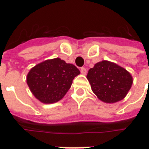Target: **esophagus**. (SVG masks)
I'll return each instance as SVG.
<instances>
[{
    "label": "esophagus",
    "instance_id": "34e87169",
    "mask_svg": "<svg viewBox=\"0 0 149 149\" xmlns=\"http://www.w3.org/2000/svg\"><path fill=\"white\" fill-rule=\"evenodd\" d=\"M81 74H83V75H86V73H87V70H86V68H81Z\"/></svg>",
    "mask_w": 149,
    "mask_h": 149
}]
</instances>
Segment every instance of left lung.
<instances>
[{"mask_svg":"<svg viewBox=\"0 0 149 149\" xmlns=\"http://www.w3.org/2000/svg\"><path fill=\"white\" fill-rule=\"evenodd\" d=\"M87 79L97 98L109 104L123 100L133 82L129 72L109 61L97 63L88 70Z\"/></svg>","mask_w":149,"mask_h":149,"instance_id":"8db88e82","label":"left lung"}]
</instances>
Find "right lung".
Returning <instances> with one entry per match:
<instances>
[{
	"mask_svg": "<svg viewBox=\"0 0 149 149\" xmlns=\"http://www.w3.org/2000/svg\"><path fill=\"white\" fill-rule=\"evenodd\" d=\"M80 71L72 64L61 58L46 60L35 65L27 74L26 81L31 93L44 104H53L67 93Z\"/></svg>",
	"mask_w": 149,
	"mask_h": 149,
	"instance_id": "right-lung-1",
	"label": "right lung"
}]
</instances>
